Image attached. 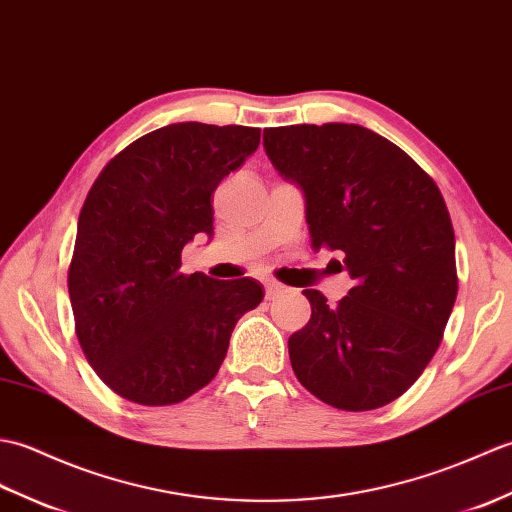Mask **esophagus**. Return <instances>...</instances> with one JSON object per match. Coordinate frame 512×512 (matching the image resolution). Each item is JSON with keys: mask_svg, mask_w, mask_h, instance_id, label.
<instances>
[{"mask_svg": "<svg viewBox=\"0 0 512 512\" xmlns=\"http://www.w3.org/2000/svg\"><path fill=\"white\" fill-rule=\"evenodd\" d=\"M280 293H285V287L278 285V282H274V280H265V295H267V300L278 298Z\"/></svg>", "mask_w": 512, "mask_h": 512, "instance_id": "esophagus-1", "label": "esophagus"}]
</instances>
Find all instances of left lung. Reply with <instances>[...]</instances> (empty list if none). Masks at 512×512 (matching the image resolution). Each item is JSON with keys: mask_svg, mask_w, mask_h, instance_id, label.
Listing matches in <instances>:
<instances>
[{"mask_svg": "<svg viewBox=\"0 0 512 512\" xmlns=\"http://www.w3.org/2000/svg\"><path fill=\"white\" fill-rule=\"evenodd\" d=\"M263 144L304 192L311 247L342 254L355 280L337 306L304 291L311 320L289 337L291 368L326 405L377 410L423 374L456 302L445 199L410 155L359 124L276 127Z\"/></svg>", "mask_w": 512, "mask_h": 512, "instance_id": "8db88e82", "label": "left lung"}]
</instances>
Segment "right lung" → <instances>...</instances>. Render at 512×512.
<instances>
[{
	"instance_id": "1",
	"label": "right lung",
	"mask_w": 512,
	"mask_h": 512,
	"mask_svg": "<svg viewBox=\"0 0 512 512\" xmlns=\"http://www.w3.org/2000/svg\"><path fill=\"white\" fill-rule=\"evenodd\" d=\"M260 129L177 122L100 170L78 217L67 289L98 377L138 405H175L217 377L230 335L263 300L249 278L181 274V249L212 234V195L258 149Z\"/></svg>"
}]
</instances>
